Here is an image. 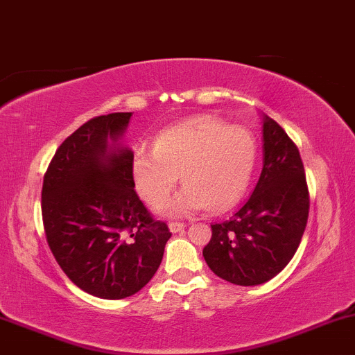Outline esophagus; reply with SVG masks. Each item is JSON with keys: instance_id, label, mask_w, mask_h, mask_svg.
<instances>
[{"instance_id": "esophagus-1", "label": "esophagus", "mask_w": 355, "mask_h": 355, "mask_svg": "<svg viewBox=\"0 0 355 355\" xmlns=\"http://www.w3.org/2000/svg\"><path fill=\"white\" fill-rule=\"evenodd\" d=\"M168 230H170V232H173V234H177V232H182L183 230H185V224H183V223H170Z\"/></svg>"}]
</instances>
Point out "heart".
<instances>
[{
  "label": "heart",
  "instance_id": "1",
  "mask_svg": "<svg viewBox=\"0 0 355 355\" xmlns=\"http://www.w3.org/2000/svg\"><path fill=\"white\" fill-rule=\"evenodd\" d=\"M257 160V144L248 129L227 128L198 116L160 132L154 150L132 154L134 187L150 206L162 205L182 173L185 188L162 206L167 216H187L201 208L221 213L248 190Z\"/></svg>",
  "mask_w": 355,
  "mask_h": 355
}]
</instances>
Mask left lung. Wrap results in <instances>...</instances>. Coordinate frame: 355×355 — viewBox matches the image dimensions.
<instances>
[{"mask_svg": "<svg viewBox=\"0 0 355 355\" xmlns=\"http://www.w3.org/2000/svg\"><path fill=\"white\" fill-rule=\"evenodd\" d=\"M263 167L250 198L226 221L211 224L203 249L208 267L234 285L266 284L297 252L309 213L298 147L280 124L263 116Z\"/></svg>", "mask_w": 355, "mask_h": 355, "instance_id": "obj_1", "label": "left lung"}]
</instances>
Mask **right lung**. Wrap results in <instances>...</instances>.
<instances>
[{"mask_svg":"<svg viewBox=\"0 0 355 355\" xmlns=\"http://www.w3.org/2000/svg\"><path fill=\"white\" fill-rule=\"evenodd\" d=\"M131 116L87 121L62 142L44 175L40 206L49 248L78 288L105 300L144 288L172 236L134 190V152L118 147Z\"/></svg>","mask_w":355,"mask_h":355,"instance_id":"1","label":"right lung"}]
</instances>
